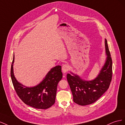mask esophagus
I'll use <instances>...</instances> for the list:
<instances>
[{"label":"esophagus","instance_id":"1","mask_svg":"<svg viewBox=\"0 0 125 125\" xmlns=\"http://www.w3.org/2000/svg\"><path fill=\"white\" fill-rule=\"evenodd\" d=\"M69 69V65H67L66 64H64L62 66V72L63 73H66L67 71H68Z\"/></svg>","mask_w":125,"mask_h":125}]
</instances>
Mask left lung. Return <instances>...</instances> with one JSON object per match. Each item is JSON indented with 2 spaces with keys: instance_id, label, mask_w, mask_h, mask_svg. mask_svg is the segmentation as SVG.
<instances>
[{
  "instance_id": "obj_1",
  "label": "left lung",
  "mask_w": 125,
  "mask_h": 125,
  "mask_svg": "<svg viewBox=\"0 0 125 125\" xmlns=\"http://www.w3.org/2000/svg\"><path fill=\"white\" fill-rule=\"evenodd\" d=\"M105 48L106 56L105 63L94 79L85 80L72 72L67 74L73 101L78 105L85 106L95 102L109 87L112 77V60L106 39Z\"/></svg>"
}]
</instances>
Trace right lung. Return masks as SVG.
<instances>
[{
	"mask_svg": "<svg viewBox=\"0 0 125 125\" xmlns=\"http://www.w3.org/2000/svg\"><path fill=\"white\" fill-rule=\"evenodd\" d=\"M15 55L11 66V78L15 90L25 104L33 108L45 109L54 104L57 86L62 78L61 66L52 67L43 80L37 85L29 87L17 81L13 72Z\"/></svg>",
	"mask_w": 125,
	"mask_h": 125,
	"instance_id": "obj_1",
	"label": "right lung"
}]
</instances>
